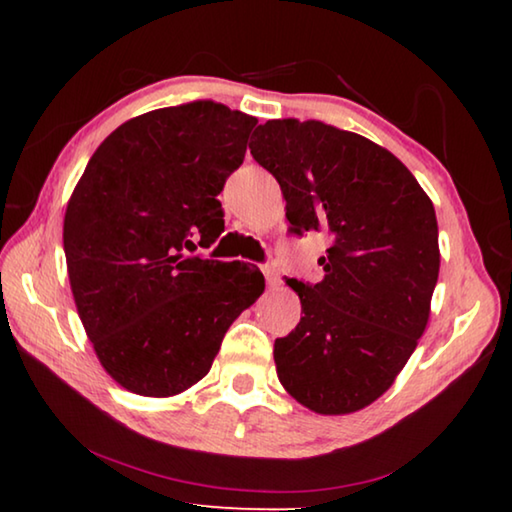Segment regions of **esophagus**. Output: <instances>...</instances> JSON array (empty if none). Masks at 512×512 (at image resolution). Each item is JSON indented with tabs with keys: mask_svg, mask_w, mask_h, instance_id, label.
Here are the masks:
<instances>
[{
	"mask_svg": "<svg viewBox=\"0 0 512 512\" xmlns=\"http://www.w3.org/2000/svg\"><path fill=\"white\" fill-rule=\"evenodd\" d=\"M262 271H264V277H266L268 287H277V284H280V271H277V268H275L273 264L264 266Z\"/></svg>",
	"mask_w": 512,
	"mask_h": 512,
	"instance_id": "34e87169",
	"label": "esophagus"
}]
</instances>
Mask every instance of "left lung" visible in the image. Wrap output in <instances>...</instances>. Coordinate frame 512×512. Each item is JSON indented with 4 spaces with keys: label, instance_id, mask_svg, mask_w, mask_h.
I'll return each instance as SVG.
<instances>
[{
    "label": "left lung",
    "instance_id": "1",
    "mask_svg": "<svg viewBox=\"0 0 512 512\" xmlns=\"http://www.w3.org/2000/svg\"><path fill=\"white\" fill-rule=\"evenodd\" d=\"M250 153L280 183L291 232L329 239L320 282L287 277L302 316L275 339L277 379L314 413L366 409L429 323L440 268L431 198L384 146L323 121H266Z\"/></svg>",
    "mask_w": 512,
    "mask_h": 512
}]
</instances>
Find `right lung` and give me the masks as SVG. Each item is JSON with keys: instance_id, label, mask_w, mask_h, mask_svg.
<instances>
[{"instance_id": "add662e5", "label": "right lung", "mask_w": 512, "mask_h": 512, "mask_svg": "<svg viewBox=\"0 0 512 512\" xmlns=\"http://www.w3.org/2000/svg\"><path fill=\"white\" fill-rule=\"evenodd\" d=\"M255 126L214 101L144 112L101 142L74 187L63 223L69 287L103 370L126 391H187L262 296L257 266L183 253L223 232L216 196Z\"/></svg>"}]
</instances>
